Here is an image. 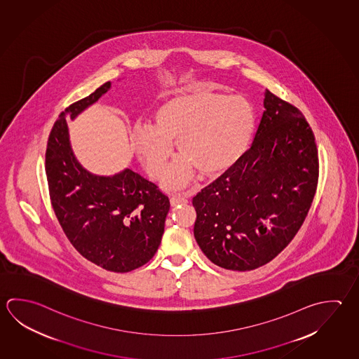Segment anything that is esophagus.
<instances>
[{
    "label": "esophagus",
    "mask_w": 359,
    "mask_h": 359,
    "mask_svg": "<svg viewBox=\"0 0 359 359\" xmlns=\"http://www.w3.org/2000/svg\"><path fill=\"white\" fill-rule=\"evenodd\" d=\"M189 203V200L186 198V197H183V196H172L170 197V205L175 208V206H178V205H186V203Z\"/></svg>",
    "instance_id": "1"
}]
</instances>
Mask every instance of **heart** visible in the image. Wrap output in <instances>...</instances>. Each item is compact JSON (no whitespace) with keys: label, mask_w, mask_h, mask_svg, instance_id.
<instances>
[{"label":"heart","mask_w":359,"mask_h":359,"mask_svg":"<svg viewBox=\"0 0 359 359\" xmlns=\"http://www.w3.org/2000/svg\"><path fill=\"white\" fill-rule=\"evenodd\" d=\"M253 106L241 95L186 92L156 111L154 127L137 125L133 144L139 161L153 180L168 168L176 144L182 161L164 180L168 189H182L195 170L214 178L226 173L247 153L255 134Z\"/></svg>","instance_id":"1"}]
</instances>
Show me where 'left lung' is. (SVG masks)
Returning <instances> with one entry per match:
<instances>
[{"label": "left lung", "instance_id": "8db88e82", "mask_svg": "<svg viewBox=\"0 0 359 359\" xmlns=\"http://www.w3.org/2000/svg\"><path fill=\"white\" fill-rule=\"evenodd\" d=\"M263 104L252 147L192 200L198 247L230 271H252L280 255L305 222L318 186V148L301 111L268 90Z\"/></svg>", "mask_w": 359, "mask_h": 359}]
</instances>
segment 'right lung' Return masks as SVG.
Instances as JSON below:
<instances>
[{
  "label": "right lung",
  "mask_w": 359,
  "mask_h": 359,
  "mask_svg": "<svg viewBox=\"0 0 359 359\" xmlns=\"http://www.w3.org/2000/svg\"><path fill=\"white\" fill-rule=\"evenodd\" d=\"M110 87L106 82L59 115L48 139L46 172L53 210L73 247L106 271L125 273L156 255L170 205L137 172L97 176L74 156L67 118H77Z\"/></svg>",
  "instance_id": "right-lung-1"
}]
</instances>
